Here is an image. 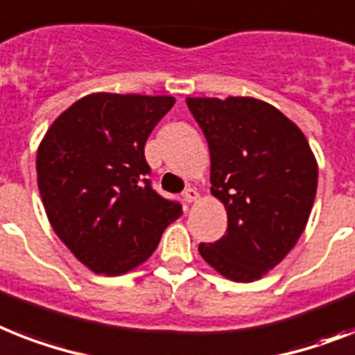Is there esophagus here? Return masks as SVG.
Instances as JSON below:
<instances>
[{"instance_id": "34e87169", "label": "esophagus", "mask_w": 355, "mask_h": 355, "mask_svg": "<svg viewBox=\"0 0 355 355\" xmlns=\"http://www.w3.org/2000/svg\"><path fill=\"white\" fill-rule=\"evenodd\" d=\"M183 196L187 203H196V201H199V192L196 189H187Z\"/></svg>"}]
</instances>
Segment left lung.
Segmentation results:
<instances>
[{"label":"left lung","mask_w":355,"mask_h":355,"mask_svg":"<svg viewBox=\"0 0 355 355\" xmlns=\"http://www.w3.org/2000/svg\"><path fill=\"white\" fill-rule=\"evenodd\" d=\"M210 150V194L227 210L219 241L199 245L214 270L237 283L261 279L304 232L318 161L294 121L247 96L187 98Z\"/></svg>","instance_id":"8db88e82"}]
</instances>
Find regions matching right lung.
Masks as SVG:
<instances>
[{
	"label": "right lung",
	"instance_id": "1",
	"mask_svg": "<svg viewBox=\"0 0 355 355\" xmlns=\"http://www.w3.org/2000/svg\"><path fill=\"white\" fill-rule=\"evenodd\" d=\"M172 96L94 92L54 119L37 146V189L55 236L94 274L143 265L181 207L152 190L145 143Z\"/></svg>",
	"mask_w": 355,
	"mask_h": 355
}]
</instances>
